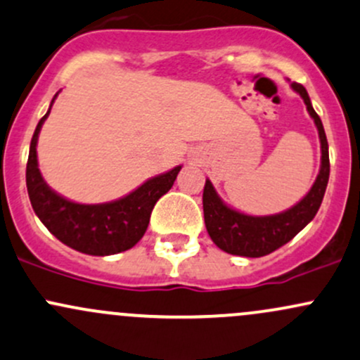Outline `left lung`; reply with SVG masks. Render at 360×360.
<instances>
[{"label": "left lung", "mask_w": 360, "mask_h": 360, "mask_svg": "<svg viewBox=\"0 0 360 360\" xmlns=\"http://www.w3.org/2000/svg\"><path fill=\"white\" fill-rule=\"evenodd\" d=\"M307 107L309 115L314 119L321 141V169L310 191L297 205L274 215H247L231 209L221 200L209 179L203 188V217L209 236L215 245L231 255L264 257L293 240L305 226L316 217L321 202L324 198L328 179H330V153L328 139L319 115L312 108L307 89L298 82H291Z\"/></svg>", "instance_id": "obj_1"}]
</instances>
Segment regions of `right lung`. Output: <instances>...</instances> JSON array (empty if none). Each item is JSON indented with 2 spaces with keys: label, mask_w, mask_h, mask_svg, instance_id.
<instances>
[{
  "label": "right lung",
  "mask_w": 360,
  "mask_h": 360,
  "mask_svg": "<svg viewBox=\"0 0 360 360\" xmlns=\"http://www.w3.org/2000/svg\"><path fill=\"white\" fill-rule=\"evenodd\" d=\"M50 110L37 124L29 148L25 181L34 212L53 236L81 253L103 257L132 248L148 228L155 203L172 188L181 165L151 177L138 190L115 202L98 205L70 202L48 186L37 167V138Z\"/></svg>",
  "instance_id": "right-lung-1"
}]
</instances>
